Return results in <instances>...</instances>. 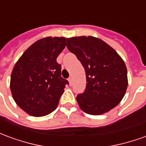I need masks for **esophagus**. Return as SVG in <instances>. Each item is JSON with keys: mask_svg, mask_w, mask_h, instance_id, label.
Returning <instances> with one entry per match:
<instances>
[{"mask_svg": "<svg viewBox=\"0 0 146 146\" xmlns=\"http://www.w3.org/2000/svg\"><path fill=\"white\" fill-rule=\"evenodd\" d=\"M68 80H69V82H70V85H72V84H73V78H72V76H70Z\"/></svg>", "mask_w": 146, "mask_h": 146, "instance_id": "obj_1", "label": "esophagus"}]
</instances>
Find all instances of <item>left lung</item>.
Returning <instances> with one entry per match:
<instances>
[{
  "label": "left lung",
  "instance_id": "left-lung-1",
  "mask_svg": "<svg viewBox=\"0 0 146 146\" xmlns=\"http://www.w3.org/2000/svg\"><path fill=\"white\" fill-rule=\"evenodd\" d=\"M68 50L84 68V92L76 101L86 113L100 115L116 107L127 88V71L121 57L110 45L94 36L66 39Z\"/></svg>",
  "mask_w": 146,
  "mask_h": 146
}]
</instances>
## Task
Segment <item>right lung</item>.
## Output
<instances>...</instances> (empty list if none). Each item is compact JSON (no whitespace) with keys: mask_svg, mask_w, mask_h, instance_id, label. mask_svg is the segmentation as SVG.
<instances>
[{"mask_svg":"<svg viewBox=\"0 0 146 146\" xmlns=\"http://www.w3.org/2000/svg\"><path fill=\"white\" fill-rule=\"evenodd\" d=\"M65 47V37L40 39L15 65L10 82L12 97L31 116H43L53 112L69 84L61 76L62 66L56 61Z\"/></svg>","mask_w":146,"mask_h":146,"instance_id":"add662e5","label":"right lung"}]
</instances>
